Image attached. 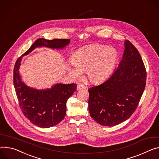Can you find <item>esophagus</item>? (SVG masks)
<instances>
[{"mask_svg": "<svg viewBox=\"0 0 159 159\" xmlns=\"http://www.w3.org/2000/svg\"><path fill=\"white\" fill-rule=\"evenodd\" d=\"M85 89V86L82 84H79L77 87V90H81V89Z\"/></svg>", "mask_w": 159, "mask_h": 159, "instance_id": "esophagus-1", "label": "esophagus"}]
</instances>
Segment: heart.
<instances>
[{"label": "heart", "instance_id": "heart-1", "mask_svg": "<svg viewBox=\"0 0 159 159\" xmlns=\"http://www.w3.org/2000/svg\"><path fill=\"white\" fill-rule=\"evenodd\" d=\"M119 58V53L114 48L94 44L77 50L71 58L73 66H68L69 73L75 77L86 70L88 79L94 83L107 79L113 72Z\"/></svg>", "mask_w": 159, "mask_h": 159}]
</instances>
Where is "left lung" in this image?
<instances>
[{"mask_svg":"<svg viewBox=\"0 0 159 159\" xmlns=\"http://www.w3.org/2000/svg\"><path fill=\"white\" fill-rule=\"evenodd\" d=\"M117 69L103 83L89 88V111L100 125L114 126L135 111L146 85L147 72L137 49L126 40Z\"/></svg>","mask_w":159,"mask_h":159,"instance_id":"1","label":"left lung"}]
</instances>
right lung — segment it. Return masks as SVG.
Instances as JSON below:
<instances>
[{"instance_id": "obj_1", "label": "right lung", "mask_w": 159, "mask_h": 159, "mask_svg": "<svg viewBox=\"0 0 159 159\" xmlns=\"http://www.w3.org/2000/svg\"><path fill=\"white\" fill-rule=\"evenodd\" d=\"M70 42V39H39L30 49L17 60L14 68V86L20 107L25 116L34 125L49 128L59 124L65 117L66 102L77 89L75 84H56L50 89H36L27 86L20 75V66L23 56L36 48L46 47L61 49Z\"/></svg>"}]
</instances>
